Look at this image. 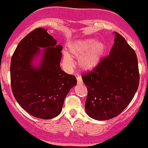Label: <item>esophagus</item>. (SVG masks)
Returning a JSON list of instances; mask_svg holds the SVG:
<instances>
[{"label": "esophagus", "instance_id": "34e87169", "mask_svg": "<svg viewBox=\"0 0 148 148\" xmlns=\"http://www.w3.org/2000/svg\"><path fill=\"white\" fill-rule=\"evenodd\" d=\"M77 84H83V80H82V78L80 76H77Z\"/></svg>", "mask_w": 148, "mask_h": 148}]
</instances>
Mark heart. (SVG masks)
Masks as SVG:
<instances>
[{
    "label": "heart",
    "mask_w": 148,
    "mask_h": 148,
    "mask_svg": "<svg viewBox=\"0 0 148 148\" xmlns=\"http://www.w3.org/2000/svg\"><path fill=\"white\" fill-rule=\"evenodd\" d=\"M105 53V45L96 39L75 40L68 47L63 55V63L68 69L73 66V58L78 59V65L83 71H90L96 68Z\"/></svg>",
    "instance_id": "obj_1"
}]
</instances>
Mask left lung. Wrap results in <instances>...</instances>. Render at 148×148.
<instances>
[{
  "label": "left lung",
  "mask_w": 148,
  "mask_h": 148,
  "mask_svg": "<svg viewBox=\"0 0 148 148\" xmlns=\"http://www.w3.org/2000/svg\"><path fill=\"white\" fill-rule=\"evenodd\" d=\"M109 56L82 76L88 89L85 109L90 118L108 120L129 105L139 86L138 62L134 49L117 32Z\"/></svg>",
  "instance_id": "1"
}]
</instances>
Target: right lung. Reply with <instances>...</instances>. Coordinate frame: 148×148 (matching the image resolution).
<instances>
[{
	"mask_svg": "<svg viewBox=\"0 0 148 148\" xmlns=\"http://www.w3.org/2000/svg\"><path fill=\"white\" fill-rule=\"evenodd\" d=\"M62 49L47 29L38 28L19 42L11 58L13 94L21 107L36 118L58 116L65 97L77 84L75 76L61 70Z\"/></svg>",
	"mask_w": 148,
	"mask_h": 148,
	"instance_id": "1",
	"label": "right lung"
}]
</instances>
